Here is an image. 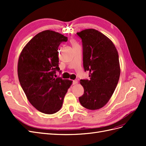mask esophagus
Instances as JSON below:
<instances>
[{
  "instance_id": "esophagus-1",
  "label": "esophagus",
  "mask_w": 146,
  "mask_h": 146,
  "mask_svg": "<svg viewBox=\"0 0 146 146\" xmlns=\"http://www.w3.org/2000/svg\"><path fill=\"white\" fill-rule=\"evenodd\" d=\"M78 83V81L77 80H74L72 81V84L73 85H76V84Z\"/></svg>"
}]
</instances>
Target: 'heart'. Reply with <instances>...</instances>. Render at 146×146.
<instances>
[{"label": "heart", "mask_w": 146, "mask_h": 146, "mask_svg": "<svg viewBox=\"0 0 146 146\" xmlns=\"http://www.w3.org/2000/svg\"><path fill=\"white\" fill-rule=\"evenodd\" d=\"M72 43H73V44H76V43H75V42H72Z\"/></svg>", "instance_id": "1"}]
</instances>
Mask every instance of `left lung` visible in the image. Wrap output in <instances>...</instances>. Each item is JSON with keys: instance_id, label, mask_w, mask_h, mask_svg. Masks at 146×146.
Here are the masks:
<instances>
[{"instance_id": "1", "label": "left lung", "mask_w": 146, "mask_h": 146, "mask_svg": "<svg viewBox=\"0 0 146 146\" xmlns=\"http://www.w3.org/2000/svg\"><path fill=\"white\" fill-rule=\"evenodd\" d=\"M82 39L83 61L89 80H80L84 94L80 103L88 110L102 108L115 90L120 77L119 55L115 46L103 33L90 29L77 33Z\"/></svg>"}]
</instances>
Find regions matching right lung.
Returning <instances> with one entry per match:
<instances>
[{
	"mask_svg": "<svg viewBox=\"0 0 146 146\" xmlns=\"http://www.w3.org/2000/svg\"><path fill=\"white\" fill-rule=\"evenodd\" d=\"M68 37L52 30L38 33L25 45L19 57L17 75L22 88L33 107L41 113L58 111L72 82L55 78L59 71L58 48Z\"/></svg>",
	"mask_w": 146,
	"mask_h": 146,
	"instance_id": "right-lung-1",
	"label": "right lung"
}]
</instances>
